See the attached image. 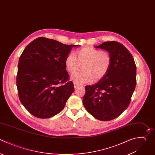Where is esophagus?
Here are the masks:
<instances>
[{"instance_id":"34e87169","label":"esophagus","mask_w":155,"mask_h":155,"mask_svg":"<svg viewBox=\"0 0 155 155\" xmlns=\"http://www.w3.org/2000/svg\"><path fill=\"white\" fill-rule=\"evenodd\" d=\"M82 85L79 83H78L76 82H74V88H77L78 87H79V86H81Z\"/></svg>"}]
</instances>
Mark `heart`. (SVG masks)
Here are the masks:
<instances>
[{
    "instance_id": "heart-1",
    "label": "heart",
    "mask_w": 155,
    "mask_h": 155,
    "mask_svg": "<svg viewBox=\"0 0 155 155\" xmlns=\"http://www.w3.org/2000/svg\"><path fill=\"white\" fill-rule=\"evenodd\" d=\"M73 53H69L65 58V64L67 70L73 73L81 68L83 70L74 73L71 79L78 83L90 82L98 81L104 77L108 71L111 58L107 51H102L93 47H85Z\"/></svg>"
}]
</instances>
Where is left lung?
<instances>
[{"mask_svg": "<svg viewBox=\"0 0 155 155\" xmlns=\"http://www.w3.org/2000/svg\"><path fill=\"white\" fill-rule=\"evenodd\" d=\"M96 48L108 52L111 65L96 84L85 86L82 102L93 117L107 121L118 117L128 107L136 84V67L130 51L119 42H105Z\"/></svg>", "mask_w": 155, "mask_h": 155, "instance_id": "8db88e82", "label": "left lung"}]
</instances>
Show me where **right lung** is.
Wrapping results in <instances>:
<instances>
[{
  "label": "right lung",
  "instance_id": "right-lung-1",
  "mask_svg": "<svg viewBox=\"0 0 155 155\" xmlns=\"http://www.w3.org/2000/svg\"><path fill=\"white\" fill-rule=\"evenodd\" d=\"M40 37L30 43L20 56L16 84L24 107L39 118L60 113L74 88L65 59L73 47Z\"/></svg>",
  "mask_w": 155,
  "mask_h": 155
}]
</instances>
